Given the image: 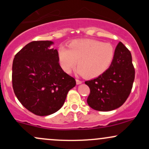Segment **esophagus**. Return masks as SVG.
<instances>
[{
  "label": "esophagus",
  "mask_w": 149,
  "mask_h": 149,
  "mask_svg": "<svg viewBox=\"0 0 149 149\" xmlns=\"http://www.w3.org/2000/svg\"><path fill=\"white\" fill-rule=\"evenodd\" d=\"M76 82L77 85H80V84H81V83H82V81H80V80H79L78 79H76Z\"/></svg>",
  "instance_id": "1"
}]
</instances>
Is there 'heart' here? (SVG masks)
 Instances as JSON below:
<instances>
[{
    "instance_id": "b5f03b06",
    "label": "heart",
    "mask_w": 149,
    "mask_h": 149,
    "mask_svg": "<svg viewBox=\"0 0 149 149\" xmlns=\"http://www.w3.org/2000/svg\"><path fill=\"white\" fill-rule=\"evenodd\" d=\"M114 54L111 44L92 39L73 40L68 48L61 46L57 52L59 65L65 73H71L78 61L76 73L88 78L104 74L110 67Z\"/></svg>"
}]
</instances>
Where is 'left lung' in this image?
Masks as SVG:
<instances>
[{"label":"left lung","instance_id":"obj_1","mask_svg":"<svg viewBox=\"0 0 149 149\" xmlns=\"http://www.w3.org/2000/svg\"><path fill=\"white\" fill-rule=\"evenodd\" d=\"M134 73L131 53L119 42L109 69L102 76L85 81L90 90L87 100L88 105L100 111H109L121 107L130 94Z\"/></svg>","mask_w":149,"mask_h":149}]
</instances>
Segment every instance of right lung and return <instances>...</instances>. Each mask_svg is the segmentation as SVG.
<instances>
[{"label": "right lung", "mask_w": 149, "mask_h": 149, "mask_svg": "<svg viewBox=\"0 0 149 149\" xmlns=\"http://www.w3.org/2000/svg\"><path fill=\"white\" fill-rule=\"evenodd\" d=\"M51 40L33 41L15 56L13 87L22 105L37 116L57 112L76 80L66 74L59 64L57 49Z\"/></svg>", "instance_id": "1"}]
</instances>
